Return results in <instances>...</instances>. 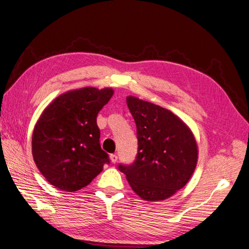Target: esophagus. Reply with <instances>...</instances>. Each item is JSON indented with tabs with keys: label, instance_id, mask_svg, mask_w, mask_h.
Segmentation results:
<instances>
[{
	"label": "esophagus",
	"instance_id": "1",
	"mask_svg": "<svg viewBox=\"0 0 249 249\" xmlns=\"http://www.w3.org/2000/svg\"><path fill=\"white\" fill-rule=\"evenodd\" d=\"M117 159H118V157H117L116 154H111V155H110V160H111V161H112L113 163H115V162L117 161Z\"/></svg>",
	"mask_w": 249,
	"mask_h": 249
}]
</instances>
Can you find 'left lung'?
Segmentation results:
<instances>
[{"mask_svg": "<svg viewBox=\"0 0 249 249\" xmlns=\"http://www.w3.org/2000/svg\"><path fill=\"white\" fill-rule=\"evenodd\" d=\"M126 105L135 120L138 151L130 166L119 165L131 188L144 201H162L181 189L196 170V137L183 120L165 107L134 96Z\"/></svg>", "mask_w": 249, "mask_h": 249, "instance_id": "1", "label": "left lung"}]
</instances>
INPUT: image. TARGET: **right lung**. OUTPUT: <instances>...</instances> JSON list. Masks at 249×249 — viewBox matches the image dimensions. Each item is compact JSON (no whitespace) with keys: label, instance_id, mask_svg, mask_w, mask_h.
<instances>
[{"label":"right lung","instance_id":"1","mask_svg":"<svg viewBox=\"0 0 249 249\" xmlns=\"http://www.w3.org/2000/svg\"><path fill=\"white\" fill-rule=\"evenodd\" d=\"M113 94L111 88L68 90L42 112L33 133V157L41 174L58 189L80 190L110 162L99 143L97 115Z\"/></svg>","mask_w":249,"mask_h":249}]
</instances>
